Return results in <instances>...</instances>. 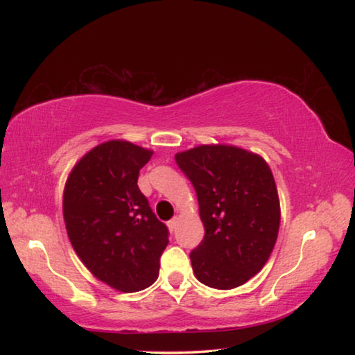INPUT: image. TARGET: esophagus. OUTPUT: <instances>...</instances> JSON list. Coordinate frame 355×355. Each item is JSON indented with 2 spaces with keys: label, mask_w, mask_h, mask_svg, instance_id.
<instances>
[{
  "label": "esophagus",
  "mask_w": 355,
  "mask_h": 355,
  "mask_svg": "<svg viewBox=\"0 0 355 355\" xmlns=\"http://www.w3.org/2000/svg\"><path fill=\"white\" fill-rule=\"evenodd\" d=\"M167 227H169L172 232L175 230V228L178 227V218H173V219H171L169 222H167Z\"/></svg>",
  "instance_id": "34e87169"
}]
</instances>
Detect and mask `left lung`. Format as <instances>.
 I'll use <instances>...</instances> for the list:
<instances>
[{
    "label": "left lung",
    "mask_w": 355,
    "mask_h": 355,
    "mask_svg": "<svg viewBox=\"0 0 355 355\" xmlns=\"http://www.w3.org/2000/svg\"><path fill=\"white\" fill-rule=\"evenodd\" d=\"M199 200L205 227L191 252L192 271L203 285L232 290L260 271L280 225L272 172L261 156L232 146H200L175 155Z\"/></svg>",
    "instance_id": "1"
}]
</instances>
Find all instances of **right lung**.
<instances>
[{
	"label": "right lung",
	"mask_w": 355,
	"mask_h": 355,
	"mask_svg": "<svg viewBox=\"0 0 355 355\" xmlns=\"http://www.w3.org/2000/svg\"><path fill=\"white\" fill-rule=\"evenodd\" d=\"M152 150L125 141L100 144L78 161L64 189L70 243L95 277L123 293L158 279L169 230L156 218L137 178Z\"/></svg>",
	"instance_id": "add662e5"
}]
</instances>
